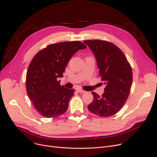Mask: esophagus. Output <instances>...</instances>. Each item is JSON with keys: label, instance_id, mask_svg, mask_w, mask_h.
I'll list each match as a JSON object with an SVG mask.
<instances>
[{"label": "esophagus", "instance_id": "34e87169", "mask_svg": "<svg viewBox=\"0 0 157 157\" xmlns=\"http://www.w3.org/2000/svg\"><path fill=\"white\" fill-rule=\"evenodd\" d=\"M76 91L79 93H81V94H83V93H85L86 91H85V90H82V89H80V88H77L76 89Z\"/></svg>", "mask_w": 157, "mask_h": 157}]
</instances>
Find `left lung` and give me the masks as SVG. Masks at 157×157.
<instances>
[{
    "label": "left lung",
    "instance_id": "obj_1",
    "mask_svg": "<svg viewBox=\"0 0 157 157\" xmlns=\"http://www.w3.org/2000/svg\"><path fill=\"white\" fill-rule=\"evenodd\" d=\"M84 43L93 52L101 81L105 85L102 96L92 92L94 100L88 109L101 117L113 116L121 109L128 97L132 82L131 67L124 53L114 44L101 40Z\"/></svg>",
    "mask_w": 157,
    "mask_h": 157
}]
</instances>
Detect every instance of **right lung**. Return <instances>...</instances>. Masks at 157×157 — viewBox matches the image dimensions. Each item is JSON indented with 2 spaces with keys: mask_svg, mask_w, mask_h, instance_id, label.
Returning <instances> with one entry per match:
<instances>
[{
  "mask_svg": "<svg viewBox=\"0 0 157 157\" xmlns=\"http://www.w3.org/2000/svg\"><path fill=\"white\" fill-rule=\"evenodd\" d=\"M86 46L79 41L48 45L33 58L27 72L28 96L36 110L46 118H56L67 110L75 90L60 85L71 57Z\"/></svg>",
  "mask_w": 157,
  "mask_h": 157,
  "instance_id": "obj_1",
  "label": "right lung"
}]
</instances>
